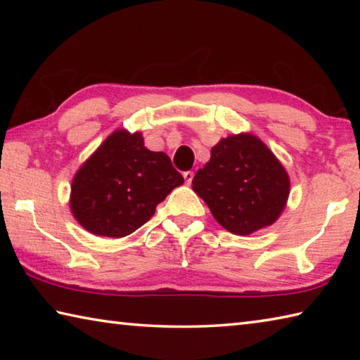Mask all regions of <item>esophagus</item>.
<instances>
[{
	"instance_id": "esophagus-1",
	"label": "esophagus",
	"mask_w": 360,
	"mask_h": 360,
	"mask_svg": "<svg viewBox=\"0 0 360 360\" xmlns=\"http://www.w3.org/2000/svg\"><path fill=\"white\" fill-rule=\"evenodd\" d=\"M184 179H186L187 184H191L192 179H193V172H186L184 173Z\"/></svg>"
}]
</instances>
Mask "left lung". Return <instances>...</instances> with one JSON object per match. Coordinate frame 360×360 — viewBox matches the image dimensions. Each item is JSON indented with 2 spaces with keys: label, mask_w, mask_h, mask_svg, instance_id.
Here are the masks:
<instances>
[{
  "label": "left lung",
  "mask_w": 360,
  "mask_h": 360,
  "mask_svg": "<svg viewBox=\"0 0 360 360\" xmlns=\"http://www.w3.org/2000/svg\"><path fill=\"white\" fill-rule=\"evenodd\" d=\"M212 217L235 235H251L278 221L290 193L289 174L252 133L222 138L192 181Z\"/></svg>",
  "instance_id": "left-lung-1"
}]
</instances>
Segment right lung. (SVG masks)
<instances>
[{"label":"right lung","instance_id":"add662e5","mask_svg":"<svg viewBox=\"0 0 360 360\" xmlns=\"http://www.w3.org/2000/svg\"><path fill=\"white\" fill-rule=\"evenodd\" d=\"M184 178L165 152L149 150L141 131H112L71 182L70 210L96 236L124 238L154 216Z\"/></svg>","mask_w":360,"mask_h":360}]
</instances>
